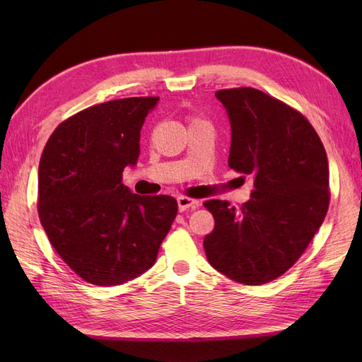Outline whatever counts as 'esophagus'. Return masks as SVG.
<instances>
[{
	"instance_id": "1",
	"label": "esophagus",
	"mask_w": 362,
	"mask_h": 362,
	"mask_svg": "<svg viewBox=\"0 0 362 362\" xmlns=\"http://www.w3.org/2000/svg\"><path fill=\"white\" fill-rule=\"evenodd\" d=\"M177 205H179V210H180V211H185V210H188V209L196 210L197 206H199V201H194V199L180 196L179 199H177Z\"/></svg>"
}]
</instances>
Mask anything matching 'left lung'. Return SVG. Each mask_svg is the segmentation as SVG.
<instances>
[{
	"label": "left lung",
	"mask_w": 362,
	"mask_h": 362,
	"mask_svg": "<svg viewBox=\"0 0 362 362\" xmlns=\"http://www.w3.org/2000/svg\"><path fill=\"white\" fill-rule=\"evenodd\" d=\"M232 130L228 166L252 177L240 210L206 201L214 228L209 263L230 280L263 284L296 263L324 222L329 202L328 158L303 115L255 88L221 90Z\"/></svg>",
	"instance_id": "8db88e82"
}]
</instances>
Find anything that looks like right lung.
<instances>
[{"label":"right lung","instance_id":"right-lung-1","mask_svg":"<svg viewBox=\"0 0 362 362\" xmlns=\"http://www.w3.org/2000/svg\"><path fill=\"white\" fill-rule=\"evenodd\" d=\"M158 98H126L74 115L38 165V216L52 247L81 279L115 286L148 271L177 214L171 196H138L121 183L140 157L144 118Z\"/></svg>","mask_w":362,"mask_h":362}]
</instances>
